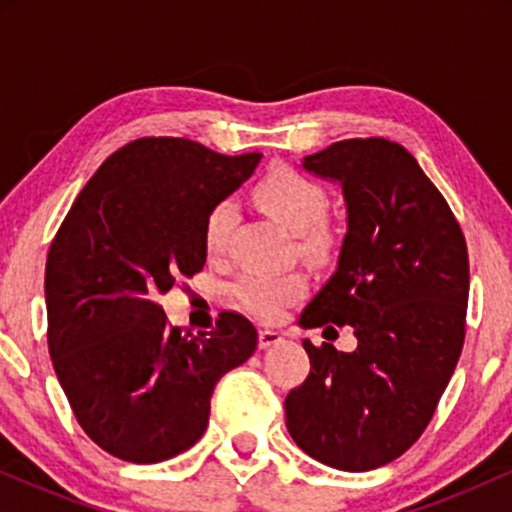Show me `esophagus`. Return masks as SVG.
<instances>
[{
    "label": "esophagus",
    "instance_id": "esophagus-1",
    "mask_svg": "<svg viewBox=\"0 0 512 512\" xmlns=\"http://www.w3.org/2000/svg\"><path fill=\"white\" fill-rule=\"evenodd\" d=\"M281 339H284V337H281L279 332H274V330H269V327H264V330H260V349H269V346L279 344Z\"/></svg>",
    "mask_w": 512,
    "mask_h": 512
}]
</instances>
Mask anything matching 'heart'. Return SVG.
<instances>
[{
  "label": "heart",
  "instance_id": "b5f03b06",
  "mask_svg": "<svg viewBox=\"0 0 512 512\" xmlns=\"http://www.w3.org/2000/svg\"><path fill=\"white\" fill-rule=\"evenodd\" d=\"M252 199L262 211H267L291 233L303 236L308 250H322L327 245V228L322 226L327 211V195L317 182L289 166H276L257 182ZM236 211L231 204H216L204 223V248L209 255H221L226 250ZM305 276L301 274H264L250 272L240 276L233 286V296L250 313L274 320L286 305L305 293Z\"/></svg>",
  "mask_w": 512,
  "mask_h": 512
}]
</instances>
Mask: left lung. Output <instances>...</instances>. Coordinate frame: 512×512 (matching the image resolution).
Masks as SVG:
<instances>
[{
	"label": "left lung",
	"instance_id": "1",
	"mask_svg": "<svg viewBox=\"0 0 512 512\" xmlns=\"http://www.w3.org/2000/svg\"><path fill=\"white\" fill-rule=\"evenodd\" d=\"M342 185L346 236L337 272L301 313L303 327H354L358 346L305 339L310 373L286 395L301 450L344 472L404 455L455 373L464 344L469 257L455 214L402 144L344 139L303 158Z\"/></svg>",
	"mask_w": 512,
	"mask_h": 512
}]
</instances>
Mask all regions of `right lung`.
<instances>
[{
	"instance_id": "1",
	"label": "right lung",
	"mask_w": 512,
	"mask_h": 512,
	"mask_svg": "<svg viewBox=\"0 0 512 512\" xmlns=\"http://www.w3.org/2000/svg\"><path fill=\"white\" fill-rule=\"evenodd\" d=\"M260 158L180 137L134 139L105 158L52 240V366L79 426L113 457L151 464L192 448L216 383L255 354L248 317L223 310L209 332H180L158 298L202 272L209 211Z\"/></svg>"
}]
</instances>
